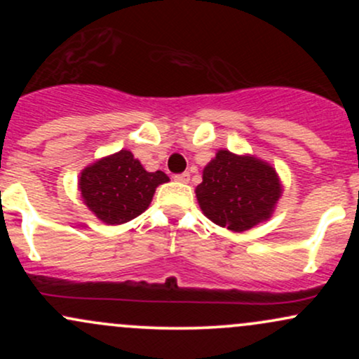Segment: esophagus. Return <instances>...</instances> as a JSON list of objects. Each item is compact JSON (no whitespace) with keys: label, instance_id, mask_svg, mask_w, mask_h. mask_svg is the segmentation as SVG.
<instances>
[{"label":"esophagus","instance_id":"34e87169","mask_svg":"<svg viewBox=\"0 0 359 359\" xmlns=\"http://www.w3.org/2000/svg\"><path fill=\"white\" fill-rule=\"evenodd\" d=\"M174 179L177 180V182L187 184L189 180H191V174H189V172H182V174H177V175H174Z\"/></svg>","mask_w":359,"mask_h":359}]
</instances>
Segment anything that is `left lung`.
<instances>
[{
    "instance_id": "left-lung-1",
    "label": "left lung",
    "mask_w": 359,
    "mask_h": 359,
    "mask_svg": "<svg viewBox=\"0 0 359 359\" xmlns=\"http://www.w3.org/2000/svg\"><path fill=\"white\" fill-rule=\"evenodd\" d=\"M280 194L278 177L269 163L228 150L217 151L196 189L205 216L236 233L269 219Z\"/></svg>"
}]
</instances>
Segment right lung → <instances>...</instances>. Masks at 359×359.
<instances>
[{
	"mask_svg": "<svg viewBox=\"0 0 359 359\" xmlns=\"http://www.w3.org/2000/svg\"><path fill=\"white\" fill-rule=\"evenodd\" d=\"M163 182L168 177L162 170L147 172L131 151L121 150L86 168L79 187L86 205L101 221L123 224L145 211Z\"/></svg>",
	"mask_w": 359,
	"mask_h": 359,
	"instance_id": "right-lung-1",
	"label": "right lung"
}]
</instances>
